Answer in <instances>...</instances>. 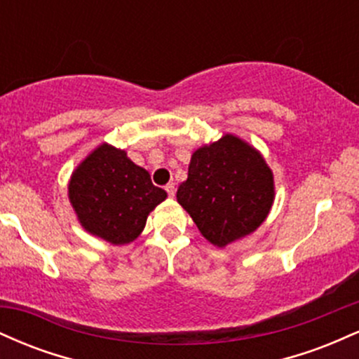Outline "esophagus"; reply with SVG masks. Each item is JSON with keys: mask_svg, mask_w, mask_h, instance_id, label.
Listing matches in <instances>:
<instances>
[{"mask_svg": "<svg viewBox=\"0 0 359 359\" xmlns=\"http://www.w3.org/2000/svg\"><path fill=\"white\" fill-rule=\"evenodd\" d=\"M165 191H167L168 196H170V197H174V196H175V184H174V182L167 184V185H165Z\"/></svg>", "mask_w": 359, "mask_h": 359, "instance_id": "1", "label": "esophagus"}]
</instances>
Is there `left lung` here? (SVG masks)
<instances>
[{"instance_id": "8db88e82", "label": "left lung", "mask_w": 359, "mask_h": 359, "mask_svg": "<svg viewBox=\"0 0 359 359\" xmlns=\"http://www.w3.org/2000/svg\"><path fill=\"white\" fill-rule=\"evenodd\" d=\"M177 201L205 240L226 246L253 233L273 204V175L263 156L226 135L194 151Z\"/></svg>"}]
</instances>
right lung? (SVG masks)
I'll return each mask as SVG.
<instances>
[{
  "label": "right lung",
  "instance_id": "1",
  "mask_svg": "<svg viewBox=\"0 0 359 359\" xmlns=\"http://www.w3.org/2000/svg\"><path fill=\"white\" fill-rule=\"evenodd\" d=\"M165 197L145 168L106 143L76 168L69 184V199L81 224L113 245L133 241Z\"/></svg>",
  "mask_w": 359,
  "mask_h": 359
}]
</instances>
